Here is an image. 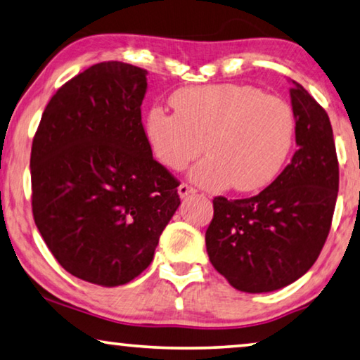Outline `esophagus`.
<instances>
[{
    "instance_id": "obj_1",
    "label": "esophagus",
    "mask_w": 360,
    "mask_h": 360,
    "mask_svg": "<svg viewBox=\"0 0 360 360\" xmlns=\"http://www.w3.org/2000/svg\"><path fill=\"white\" fill-rule=\"evenodd\" d=\"M178 194H179L181 198H184V197L191 195V194H195V189H194V187L187 186V184H184V182H182V184L178 187Z\"/></svg>"
}]
</instances>
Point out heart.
<instances>
[{"instance_id":"obj_1","label":"heart","mask_w":360,"mask_h":360,"mask_svg":"<svg viewBox=\"0 0 360 360\" xmlns=\"http://www.w3.org/2000/svg\"><path fill=\"white\" fill-rule=\"evenodd\" d=\"M174 112L148 111L146 136L165 168L182 171L203 152L192 178L205 189L231 184L257 191L280 174L296 136V116L280 96L238 84L181 89L171 95Z\"/></svg>"}]
</instances>
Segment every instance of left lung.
Returning a JSON list of instances; mask_svg holds the SVG:
<instances>
[{"label":"left lung","instance_id":"8db88e82","mask_svg":"<svg viewBox=\"0 0 360 360\" xmlns=\"http://www.w3.org/2000/svg\"><path fill=\"white\" fill-rule=\"evenodd\" d=\"M296 146L291 163L259 195L213 198L205 233L212 265L233 288L271 292L299 280L328 238L340 168L326 111L291 80Z\"/></svg>","mask_w":360,"mask_h":360}]
</instances>
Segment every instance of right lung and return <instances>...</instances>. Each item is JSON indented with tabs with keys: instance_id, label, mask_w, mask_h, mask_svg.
<instances>
[{
	"instance_id": "1",
	"label": "right lung",
	"mask_w": 360,
	"mask_h": 360,
	"mask_svg": "<svg viewBox=\"0 0 360 360\" xmlns=\"http://www.w3.org/2000/svg\"><path fill=\"white\" fill-rule=\"evenodd\" d=\"M147 71L98 63L53 95L30 155L32 212L64 270L105 288L152 264L179 207L178 186L153 160L141 106Z\"/></svg>"
}]
</instances>
